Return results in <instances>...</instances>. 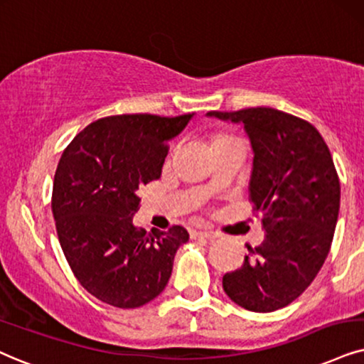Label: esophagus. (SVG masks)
Segmentation results:
<instances>
[{"mask_svg": "<svg viewBox=\"0 0 364 364\" xmlns=\"http://www.w3.org/2000/svg\"><path fill=\"white\" fill-rule=\"evenodd\" d=\"M193 237H200V238H208V240H213V238L218 237V233L213 232V230H193L191 232Z\"/></svg>", "mask_w": 364, "mask_h": 364, "instance_id": "esophagus-1", "label": "esophagus"}]
</instances>
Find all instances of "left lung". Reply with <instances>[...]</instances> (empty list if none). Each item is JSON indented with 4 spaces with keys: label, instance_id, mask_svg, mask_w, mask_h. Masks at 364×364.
I'll return each mask as SVG.
<instances>
[{
    "label": "left lung",
    "instance_id": "left-lung-1",
    "mask_svg": "<svg viewBox=\"0 0 364 364\" xmlns=\"http://www.w3.org/2000/svg\"><path fill=\"white\" fill-rule=\"evenodd\" d=\"M206 116L245 129L254 151L250 200L265 230L240 269L223 275V291L247 311H277L309 287L329 254L341 198L333 156L312 124L282 110Z\"/></svg>",
    "mask_w": 364,
    "mask_h": 364
}]
</instances>
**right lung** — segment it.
<instances>
[{
  "label": "right lung",
  "mask_w": 364,
  "mask_h": 364,
  "mask_svg": "<svg viewBox=\"0 0 364 364\" xmlns=\"http://www.w3.org/2000/svg\"><path fill=\"white\" fill-rule=\"evenodd\" d=\"M193 116L99 119L60 158L52 195L60 245L82 287L105 304L134 309L158 297L178 248L190 238L179 225L146 233L132 216L139 186L161 178L168 142Z\"/></svg>",
  "instance_id": "1"
}]
</instances>
